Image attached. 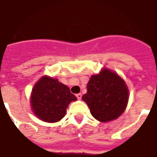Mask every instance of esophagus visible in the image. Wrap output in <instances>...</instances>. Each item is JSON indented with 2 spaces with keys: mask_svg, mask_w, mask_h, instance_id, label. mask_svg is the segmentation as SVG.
I'll use <instances>...</instances> for the list:
<instances>
[{
  "mask_svg": "<svg viewBox=\"0 0 157 157\" xmlns=\"http://www.w3.org/2000/svg\"><path fill=\"white\" fill-rule=\"evenodd\" d=\"M82 94H76V98H77L78 99H81V98H82Z\"/></svg>",
  "mask_w": 157,
  "mask_h": 157,
  "instance_id": "esophagus-1",
  "label": "esophagus"
}]
</instances>
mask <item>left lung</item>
I'll use <instances>...</instances> for the list:
<instances>
[{
    "mask_svg": "<svg viewBox=\"0 0 157 157\" xmlns=\"http://www.w3.org/2000/svg\"><path fill=\"white\" fill-rule=\"evenodd\" d=\"M93 117L99 121L117 119L126 109L128 90L124 81L112 71L104 69L92 75L87 83V93L82 96Z\"/></svg>",
    "mask_w": 157,
    "mask_h": 157,
    "instance_id": "left-lung-1",
    "label": "left lung"
}]
</instances>
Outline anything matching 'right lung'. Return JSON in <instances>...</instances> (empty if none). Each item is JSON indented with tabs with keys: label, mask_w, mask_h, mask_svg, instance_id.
Masks as SVG:
<instances>
[{
	"label": "right lung",
	"mask_w": 157,
	"mask_h": 157,
	"mask_svg": "<svg viewBox=\"0 0 157 157\" xmlns=\"http://www.w3.org/2000/svg\"><path fill=\"white\" fill-rule=\"evenodd\" d=\"M76 100L70 88L57 79L43 76L34 86L31 106L34 113L40 120L56 122L61 120L71 101Z\"/></svg>",
	"instance_id": "obj_1"
}]
</instances>
